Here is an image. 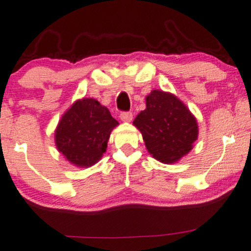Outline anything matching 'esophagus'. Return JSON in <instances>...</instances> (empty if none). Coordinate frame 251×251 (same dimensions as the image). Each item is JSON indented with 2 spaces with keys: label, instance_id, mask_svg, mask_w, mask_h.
Masks as SVG:
<instances>
[{
  "label": "esophagus",
  "instance_id": "1",
  "mask_svg": "<svg viewBox=\"0 0 251 251\" xmlns=\"http://www.w3.org/2000/svg\"><path fill=\"white\" fill-rule=\"evenodd\" d=\"M120 119L124 121V123H130V121L133 119V114L131 112H123L120 113Z\"/></svg>",
  "mask_w": 251,
  "mask_h": 251
}]
</instances>
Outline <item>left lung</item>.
Wrapping results in <instances>:
<instances>
[{"label": "left lung", "instance_id": "left-lung-1", "mask_svg": "<svg viewBox=\"0 0 251 251\" xmlns=\"http://www.w3.org/2000/svg\"><path fill=\"white\" fill-rule=\"evenodd\" d=\"M133 125L142 133L149 153L162 163H175L198 139V124L182 101L172 93L152 90L147 96V108Z\"/></svg>", "mask_w": 251, "mask_h": 251}]
</instances>
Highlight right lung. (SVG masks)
<instances>
[{"label": "right lung", "mask_w": 251, "mask_h": 251, "mask_svg": "<svg viewBox=\"0 0 251 251\" xmlns=\"http://www.w3.org/2000/svg\"><path fill=\"white\" fill-rule=\"evenodd\" d=\"M118 125L108 108L98 100H77L63 114L54 131L56 147L71 164L92 167L106 152L111 132Z\"/></svg>", "instance_id": "add662e5"}]
</instances>
